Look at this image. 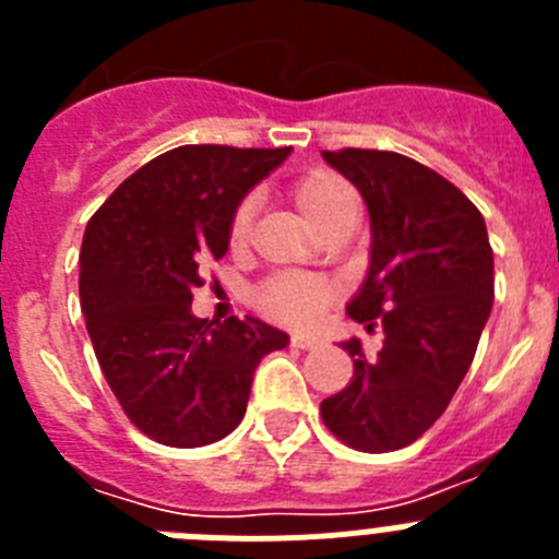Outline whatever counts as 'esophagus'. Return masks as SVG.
I'll return each mask as SVG.
<instances>
[{
  "label": "esophagus",
  "instance_id": "obj_1",
  "mask_svg": "<svg viewBox=\"0 0 559 559\" xmlns=\"http://www.w3.org/2000/svg\"><path fill=\"white\" fill-rule=\"evenodd\" d=\"M290 344H294V347H299V349H310V347H316V344H319V338H316V335H308V333H294V335H290Z\"/></svg>",
  "mask_w": 559,
  "mask_h": 559
}]
</instances>
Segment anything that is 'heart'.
<instances>
[{
	"instance_id": "b5f03b06",
	"label": "heart",
	"mask_w": 559,
	"mask_h": 559,
	"mask_svg": "<svg viewBox=\"0 0 559 559\" xmlns=\"http://www.w3.org/2000/svg\"><path fill=\"white\" fill-rule=\"evenodd\" d=\"M347 201H353V195H349L347 185L335 179L333 173H308L294 187V204L299 206L305 221L313 226V231ZM251 210H254L251 201L237 206L235 218L229 224L231 249H243L246 240H249ZM330 299H333V288L322 280H316V276H283V280H274V283L265 285L263 294H260L263 308L271 316L290 324H313L330 305Z\"/></svg>"
}]
</instances>
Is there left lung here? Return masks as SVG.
<instances>
[{
	"label": "left lung",
	"instance_id": "left-lung-1",
	"mask_svg": "<svg viewBox=\"0 0 559 559\" xmlns=\"http://www.w3.org/2000/svg\"><path fill=\"white\" fill-rule=\"evenodd\" d=\"M369 210V269L347 313L383 328L380 353L358 338L347 389L322 403L324 426L349 448L412 445L442 417L492 310V249L481 212L431 167L392 151H322Z\"/></svg>",
	"mask_w": 559,
	"mask_h": 559
}]
</instances>
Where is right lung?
<instances>
[{
  "mask_svg": "<svg viewBox=\"0 0 559 559\" xmlns=\"http://www.w3.org/2000/svg\"><path fill=\"white\" fill-rule=\"evenodd\" d=\"M290 147L181 145L128 176L81 246V310L100 369L133 426L170 448L237 428L260 360L288 347L254 316L212 324L190 310L199 263L229 251L240 201Z\"/></svg>",
  "mask_w": 559,
  "mask_h": 559,
  "instance_id": "obj_1",
  "label": "right lung"
}]
</instances>
